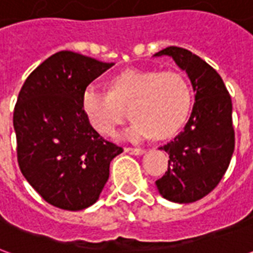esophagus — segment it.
Wrapping results in <instances>:
<instances>
[{
    "label": "esophagus",
    "mask_w": 253,
    "mask_h": 253,
    "mask_svg": "<svg viewBox=\"0 0 253 253\" xmlns=\"http://www.w3.org/2000/svg\"><path fill=\"white\" fill-rule=\"evenodd\" d=\"M125 152L128 154H134V156H141V154L145 153V150L141 148H126Z\"/></svg>",
    "instance_id": "1"
}]
</instances>
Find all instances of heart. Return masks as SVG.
I'll list each match as a JSON object with an SVG mask.
<instances>
[{
  "label": "heart",
  "instance_id": "b5f03b06",
  "mask_svg": "<svg viewBox=\"0 0 253 253\" xmlns=\"http://www.w3.org/2000/svg\"><path fill=\"white\" fill-rule=\"evenodd\" d=\"M138 121L123 137L139 141L145 138H168L186 121L191 105V90L183 74L177 72L126 70L111 83V93L88 85L81 94V108L90 126L110 135L126 119L122 105H131Z\"/></svg>",
  "mask_w": 253,
  "mask_h": 253
}]
</instances>
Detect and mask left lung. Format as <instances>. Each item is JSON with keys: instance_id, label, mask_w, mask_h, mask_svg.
Returning a JSON list of instances; mask_svg holds the SVG:
<instances>
[{"instance_id": "obj_1", "label": "left lung", "mask_w": 253, "mask_h": 253, "mask_svg": "<svg viewBox=\"0 0 253 253\" xmlns=\"http://www.w3.org/2000/svg\"><path fill=\"white\" fill-rule=\"evenodd\" d=\"M153 57L172 58L187 73L195 92V103L183 131L160 148L169 154V161L165 175L156 181L163 198L191 203L217 187L232 160V99L221 76L186 48L167 47Z\"/></svg>"}]
</instances>
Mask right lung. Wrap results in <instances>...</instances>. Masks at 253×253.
I'll use <instances>...</instances> for the list:
<instances>
[{
	"label": "right lung",
	"mask_w": 253,
	"mask_h": 253,
	"mask_svg": "<svg viewBox=\"0 0 253 253\" xmlns=\"http://www.w3.org/2000/svg\"><path fill=\"white\" fill-rule=\"evenodd\" d=\"M114 63L59 51L25 80L13 112L21 173L39 195L63 210L97 202L110 163L123 152L90 126L81 94Z\"/></svg>",
	"instance_id": "right-lung-1"
}]
</instances>
